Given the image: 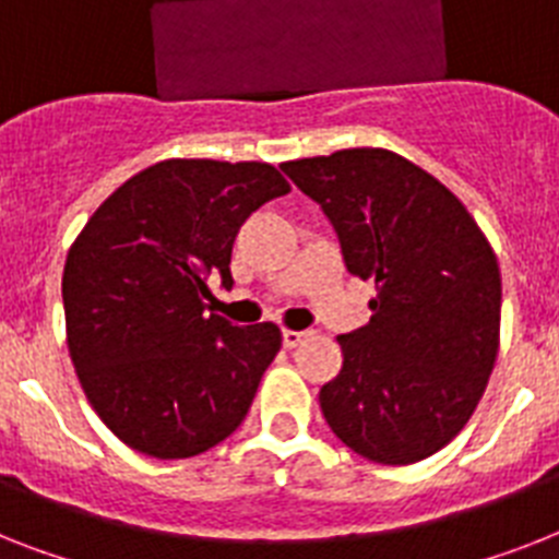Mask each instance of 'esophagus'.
I'll list each match as a JSON object with an SVG mask.
<instances>
[{
  "instance_id": "esophagus-1",
  "label": "esophagus",
  "mask_w": 559,
  "mask_h": 559,
  "mask_svg": "<svg viewBox=\"0 0 559 559\" xmlns=\"http://www.w3.org/2000/svg\"><path fill=\"white\" fill-rule=\"evenodd\" d=\"M309 337V332H295V330H284V346L287 349H295V346H301L304 341Z\"/></svg>"
}]
</instances>
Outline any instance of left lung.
<instances>
[{
	"instance_id": "1",
	"label": "left lung",
	"mask_w": 559,
	"mask_h": 559,
	"mask_svg": "<svg viewBox=\"0 0 559 559\" xmlns=\"http://www.w3.org/2000/svg\"><path fill=\"white\" fill-rule=\"evenodd\" d=\"M335 227L352 275L374 281L367 326L337 337L344 367L321 412L352 452L406 466L443 449L475 412L500 344V266L438 178L392 150L281 164Z\"/></svg>"
}]
</instances>
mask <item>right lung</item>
Here are the masks:
<instances>
[{"mask_svg": "<svg viewBox=\"0 0 559 559\" xmlns=\"http://www.w3.org/2000/svg\"><path fill=\"white\" fill-rule=\"evenodd\" d=\"M287 192L264 162L167 158L128 178L84 224L62 275L68 349L121 443L178 461L241 426L281 330L210 312L207 278L233 284L238 229Z\"/></svg>", "mask_w": 559, "mask_h": 559, "instance_id": "add662e5", "label": "right lung"}]
</instances>
